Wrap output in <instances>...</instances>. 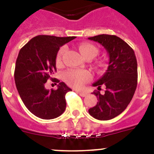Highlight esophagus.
Returning a JSON list of instances; mask_svg holds the SVG:
<instances>
[{
	"label": "esophagus",
	"instance_id": "1",
	"mask_svg": "<svg viewBox=\"0 0 154 154\" xmlns=\"http://www.w3.org/2000/svg\"><path fill=\"white\" fill-rule=\"evenodd\" d=\"M76 92H78L80 96H82V97H85V96H86L88 94H87V92H83V91H81V90H76Z\"/></svg>",
	"mask_w": 154,
	"mask_h": 154
}]
</instances>
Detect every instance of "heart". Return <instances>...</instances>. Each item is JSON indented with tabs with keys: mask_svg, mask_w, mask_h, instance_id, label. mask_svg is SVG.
<instances>
[{
	"mask_svg": "<svg viewBox=\"0 0 154 154\" xmlns=\"http://www.w3.org/2000/svg\"><path fill=\"white\" fill-rule=\"evenodd\" d=\"M79 49L80 52L85 58L91 57L92 58H95L99 53V49L93 45L89 43H81L79 46ZM65 52V48H61L56 56V63L58 65L62 62V58L64 53ZM98 67L103 69L106 67V63L103 61H99L97 63ZM92 79V75L89 71L86 70H75L71 69L67 71L65 74V80L69 85L75 88H81L83 86L86 82L90 81Z\"/></svg>",
	"mask_w": 154,
	"mask_h": 154,
	"instance_id": "b5f03b06",
	"label": "heart"
}]
</instances>
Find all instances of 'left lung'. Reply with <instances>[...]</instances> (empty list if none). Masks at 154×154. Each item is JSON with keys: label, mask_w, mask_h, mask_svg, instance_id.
<instances>
[{"label": "left lung", "mask_w": 154, "mask_h": 154, "mask_svg": "<svg viewBox=\"0 0 154 154\" xmlns=\"http://www.w3.org/2000/svg\"><path fill=\"white\" fill-rule=\"evenodd\" d=\"M103 46L109 60L106 72L92 84L101 90L93 93L97 96V104L89 109V113L99 120L113 119L126 109L135 93L137 85V62L135 53L123 39L116 35H99L89 38Z\"/></svg>", "instance_id": "1"}]
</instances>
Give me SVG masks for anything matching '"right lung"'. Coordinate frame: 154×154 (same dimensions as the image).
Masks as SVG:
<instances>
[{"label": "right lung", "mask_w": 154, "mask_h": 154, "mask_svg": "<svg viewBox=\"0 0 154 154\" xmlns=\"http://www.w3.org/2000/svg\"><path fill=\"white\" fill-rule=\"evenodd\" d=\"M75 37L38 35L31 38L18 53L14 70V81L20 97L32 114L43 119L62 115L66 108L65 94L72 89L52 78L56 72V56L65 44ZM58 83V89H45L48 79Z\"/></svg>", "instance_id": "obj_1"}]
</instances>
